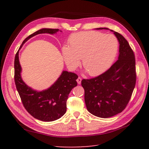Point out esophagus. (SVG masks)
Returning a JSON list of instances; mask_svg holds the SVG:
<instances>
[{"label":"esophagus","instance_id":"esophagus-1","mask_svg":"<svg viewBox=\"0 0 149 149\" xmlns=\"http://www.w3.org/2000/svg\"><path fill=\"white\" fill-rule=\"evenodd\" d=\"M81 81H82V79H81L80 77H79L77 79V83H78L79 84H80L81 83Z\"/></svg>","mask_w":149,"mask_h":149}]
</instances>
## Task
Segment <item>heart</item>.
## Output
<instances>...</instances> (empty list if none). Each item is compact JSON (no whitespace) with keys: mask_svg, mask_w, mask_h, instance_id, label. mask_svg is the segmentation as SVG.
<instances>
[{"mask_svg":"<svg viewBox=\"0 0 149 149\" xmlns=\"http://www.w3.org/2000/svg\"><path fill=\"white\" fill-rule=\"evenodd\" d=\"M68 47H63V56L68 67L74 69L82 65L88 74H102L112 64L118 51V42L112 34L99 31H82L72 34L68 40Z\"/></svg>","mask_w":149,"mask_h":149,"instance_id":"obj_1","label":"heart"}]
</instances>
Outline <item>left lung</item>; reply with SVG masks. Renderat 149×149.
Here are the masks:
<instances>
[{
    "label": "left lung",
    "mask_w": 149,
    "mask_h": 149,
    "mask_svg": "<svg viewBox=\"0 0 149 149\" xmlns=\"http://www.w3.org/2000/svg\"><path fill=\"white\" fill-rule=\"evenodd\" d=\"M113 33L120 44L118 59L102 74L81 81L88 111L95 116L104 118L115 116L125 109L136 81L133 50L121 34L115 31Z\"/></svg>",
    "instance_id": "left-lung-1"
}]
</instances>
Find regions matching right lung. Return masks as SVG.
<instances>
[{"label": "right lung", "mask_w": 149, "mask_h": 149, "mask_svg": "<svg viewBox=\"0 0 149 149\" xmlns=\"http://www.w3.org/2000/svg\"><path fill=\"white\" fill-rule=\"evenodd\" d=\"M58 29H42L31 34L25 39L22 45L38 34H54ZM15 83L23 106L31 116L44 122H52L61 118L66 111V100L73 88L77 85L78 78L75 73L63 71L61 76L49 89L38 92L28 87L22 81L21 66L18 59V50L15 57Z\"/></svg>", "instance_id": "add662e5"}]
</instances>
